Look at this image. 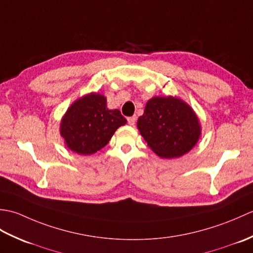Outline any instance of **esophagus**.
Returning <instances> with one entry per match:
<instances>
[{
	"label": "esophagus",
	"mask_w": 253,
	"mask_h": 253,
	"mask_svg": "<svg viewBox=\"0 0 253 253\" xmlns=\"http://www.w3.org/2000/svg\"><path fill=\"white\" fill-rule=\"evenodd\" d=\"M136 120H137V117H136V116H131V117H128V118H127L128 124H129V125H131V126L135 125Z\"/></svg>",
	"instance_id": "esophagus-1"
}]
</instances>
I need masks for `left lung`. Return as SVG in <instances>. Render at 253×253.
I'll list each match as a JSON object with an SVG mask.
<instances>
[{"label": "left lung", "instance_id": "obj_1", "mask_svg": "<svg viewBox=\"0 0 253 253\" xmlns=\"http://www.w3.org/2000/svg\"><path fill=\"white\" fill-rule=\"evenodd\" d=\"M138 130L149 148L163 159L188 153L201 136L200 121L178 96H153L138 118Z\"/></svg>", "mask_w": 253, "mask_h": 253}]
</instances>
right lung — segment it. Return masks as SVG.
I'll use <instances>...</instances> for the list:
<instances>
[{
	"label": "right lung",
	"mask_w": 253,
	"mask_h": 253,
	"mask_svg": "<svg viewBox=\"0 0 253 253\" xmlns=\"http://www.w3.org/2000/svg\"><path fill=\"white\" fill-rule=\"evenodd\" d=\"M127 123L120 110H109L103 94L91 92L77 99L61 120L60 133L65 146L80 155L104 148L118 127Z\"/></svg>",
	"instance_id": "right-lung-1"
}]
</instances>
